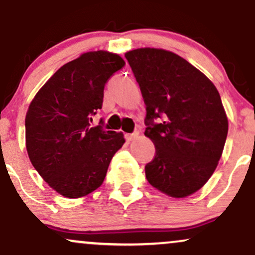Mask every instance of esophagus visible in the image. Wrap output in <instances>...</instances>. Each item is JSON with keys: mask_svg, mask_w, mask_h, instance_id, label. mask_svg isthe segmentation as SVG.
Wrapping results in <instances>:
<instances>
[{"mask_svg": "<svg viewBox=\"0 0 255 255\" xmlns=\"http://www.w3.org/2000/svg\"><path fill=\"white\" fill-rule=\"evenodd\" d=\"M137 135H139V133H137V131H134V133H131V134H126V140H127V141H131V140H134L135 139V137H137Z\"/></svg>", "mask_w": 255, "mask_h": 255, "instance_id": "1", "label": "esophagus"}]
</instances>
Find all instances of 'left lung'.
Masks as SVG:
<instances>
[{
	"label": "left lung",
	"mask_w": 255,
	"mask_h": 255,
	"mask_svg": "<svg viewBox=\"0 0 255 255\" xmlns=\"http://www.w3.org/2000/svg\"><path fill=\"white\" fill-rule=\"evenodd\" d=\"M125 56L146 105L145 135L156 147L146 178L166 195L188 197L209 181L223 152L228 119L221 96L206 75L174 52L141 48Z\"/></svg>",
	"instance_id": "8db88e82"
}]
</instances>
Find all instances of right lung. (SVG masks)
<instances>
[{
  "label": "right lung",
  "mask_w": 255,
  "mask_h": 255,
  "mask_svg": "<svg viewBox=\"0 0 255 255\" xmlns=\"http://www.w3.org/2000/svg\"><path fill=\"white\" fill-rule=\"evenodd\" d=\"M125 66L119 55L85 52L44 84L25 119L26 148L46 183L66 198H80L102 186L124 133L104 130L92 118L102 109L104 86Z\"/></svg>",
  "instance_id": "1"
}]
</instances>
